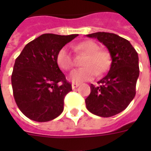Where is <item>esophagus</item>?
Wrapping results in <instances>:
<instances>
[{
  "instance_id": "34e87169",
  "label": "esophagus",
  "mask_w": 151,
  "mask_h": 151,
  "mask_svg": "<svg viewBox=\"0 0 151 151\" xmlns=\"http://www.w3.org/2000/svg\"><path fill=\"white\" fill-rule=\"evenodd\" d=\"M79 86V84L78 83H72V88L73 89H75L76 88H78Z\"/></svg>"
}]
</instances>
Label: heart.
<instances>
[{
    "label": "heart",
    "instance_id": "b5f03b06",
    "mask_svg": "<svg viewBox=\"0 0 151 151\" xmlns=\"http://www.w3.org/2000/svg\"><path fill=\"white\" fill-rule=\"evenodd\" d=\"M74 49L86 55L84 59L83 68L74 70L70 73L69 79L73 83L89 81L97 74H102L107 70L111 63L110 53L99 49V46L92 41H85L76 46ZM57 63L65 70H70L73 66V57L66 47L61 48L57 54Z\"/></svg>",
    "mask_w": 151,
    "mask_h": 151
}]
</instances>
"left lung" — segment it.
<instances>
[{
	"instance_id": "left-lung-1",
	"label": "left lung",
	"mask_w": 151,
	"mask_h": 151,
	"mask_svg": "<svg viewBox=\"0 0 151 151\" xmlns=\"http://www.w3.org/2000/svg\"><path fill=\"white\" fill-rule=\"evenodd\" d=\"M86 36L103 43L112 60L110 70L98 81L99 85L90 86L86 107L99 117H112L123 111L135 97L139 75L138 53L128 40L117 34L98 32Z\"/></svg>"
}]
</instances>
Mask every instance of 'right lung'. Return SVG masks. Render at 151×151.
I'll return each mask as SVG.
<instances>
[{"instance_id":"obj_1","label":"right lung","mask_w":151,"mask_h":151,"mask_svg":"<svg viewBox=\"0 0 151 151\" xmlns=\"http://www.w3.org/2000/svg\"><path fill=\"white\" fill-rule=\"evenodd\" d=\"M78 34H45L30 41L15 59L12 74L18 107L29 119L49 122L63 111L64 98L72 91L57 63V54Z\"/></svg>"}]
</instances>
